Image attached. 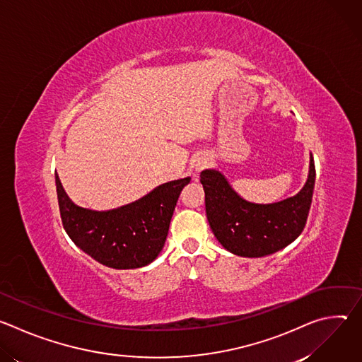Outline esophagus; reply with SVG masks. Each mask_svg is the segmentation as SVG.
I'll return each mask as SVG.
<instances>
[{
    "instance_id": "esophagus-1",
    "label": "esophagus",
    "mask_w": 362,
    "mask_h": 362,
    "mask_svg": "<svg viewBox=\"0 0 362 362\" xmlns=\"http://www.w3.org/2000/svg\"><path fill=\"white\" fill-rule=\"evenodd\" d=\"M204 166H206V162H203V160H202V162H199V163L196 165V170H197V172H200Z\"/></svg>"
}]
</instances>
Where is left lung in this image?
<instances>
[{"mask_svg": "<svg viewBox=\"0 0 362 362\" xmlns=\"http://www.w3.org/2000/svg\"><path fill=\"white\" fill-rule=\"evenodd\" d=\"M200 183L206 216L221 245L238 256L261 257L284 249L303 230L313 203L315 163L311 156L308 180L296 196L272 204L243 200L216 170H203Z\"/></svg>", "mask_w": 362, "mask_h": 362, "instance_id": "1", "label": "left lung"}]
</instances>
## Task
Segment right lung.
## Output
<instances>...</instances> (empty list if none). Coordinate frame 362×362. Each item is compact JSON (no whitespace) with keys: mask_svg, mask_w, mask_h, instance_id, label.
<instances>
[{"mask_svg":"<svg viewBox=\"0 0 362 362\" xmlns=\"http://www.w3.org/2000/svg\"><path fill=\"white\" fill-rule=\"evenodd\" d=\"M189 182L190 177L173 180L119 209L95 212L76 206L56 175L63 226L80 249L103 265L115 269L146 267L165 246L176 202Z\"/></svg>","mask_w":362,"mask_h":362,"instance_id":"add662e5","label":"right lung"}]
</instances>
